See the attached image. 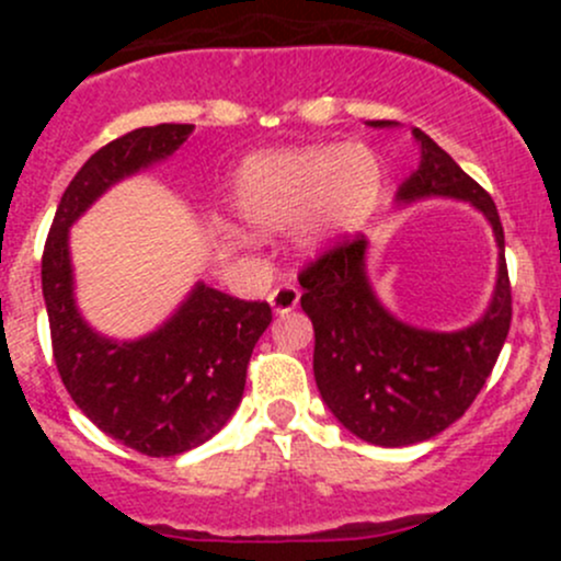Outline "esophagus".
Wrapping results in <instances>:
<instances>
[{
  "label": "esophagus",
  "instance_id": "obj_1",
  "mask_svg": "<svg viewBox=\"0 0 561 561\" xmlns=\"http://www.w3.org/2000/svg\"><path fill=\"white\" fill-rule=\"evenodd\" d=\"M268 301H271V307H274L276 314H287L298 307V301H301V290H298L293 282H285V285L274 287V293L268 296Z\"/></svg>",
  "mask_w": 561,
  "mask_h": 561
}]
</instances>
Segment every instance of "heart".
I'll return each mask as SVG.
<instances>
[{
    "mask_svg": "<svg viewBox=\"0 0 561 561\" xmlns=\"http://www.w3.org/2000/svg\"><path fill=\"white\" fill-rule=\"evenodd\" d=\"M382 168L366 146L260 151L236 173V214L254 230L301 222L312 239L358 228L377 206Z\"/></svg>",
    "mask_w": 561,
    "mask_h": 561,
    "instance_id": "obj_1",
    "label": "heart"
}]
</instances>
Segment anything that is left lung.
I'll use <instances>...</instances> for the list:
<instances>
[{"label":"left lung","instance_id":"left-lung-1","mask_svg":"<svg viewBox=\"0 0 561 561\" xmlns=\"http://www.w3.org/2000/svg\"><path fill=\"white\" fill-rule=\"evenodd\" d=\"M412 135L421 144V168L401 184L399 201L445 195L480 208L500 247V276L489 312L474 325L434 333L380 307L366 279L360 233L344 236L304 265L301 309L314 325V380L322 401L355 437L382 448L423 443L458 421L489 380L513 320L505 233L494 201L426 133L415 127Z\"/></svg>","mask_w":561,"mask_h":561}]
</instances>
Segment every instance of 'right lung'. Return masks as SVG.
Segmentation results:
<instances>
[{
    "label": "right lung",
    "mask_w": 561,
    "mask_h": 561,
    "mask_svg": "<svg viewBox=\"0 0 561 561\" xmlns=\"http://www.w3.org/2000/svg\"><path fill=\"white\" fill-rule=\"evenodd\" d=\"M192 129L195 124L140 127L94 151L61 195L43 249L50 347L67 393L100 432L157 458L197 448L228 423L244 396L254 344L271 325V307L197 285L160 331L111 342L78 314L67 233L107 186L171 157Z\"/></svg>",
    "instance_id": "1"
}]
</instances>
